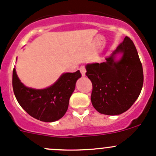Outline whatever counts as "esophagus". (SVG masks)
Instances as JSON below:
<instances>
[{"label":"esophagus","instance_id":"1","mask_svg":"<svg viewBox=\"0 0 156 156\" xmlns=\"http://www.w3.org/2000/svg\"><path fill=\"white\" fill-rule=\"evenodd\" d=\"M80 71H81L82 76H85L86 69H85V66H81L80 67Z\"/></svg>","mask_w":156,"mask_h":156}]
</instances>
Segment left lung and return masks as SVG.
Returning <instances> with one entry per match:
<instances>
[{
    "label": "left lung",
    "instance_id": "left-lung-1",
    "mask_svg": "<svg viewBox=\"0 0 156 156\" xmlns=\"http://www.w3.org/2000/svg\"><path fill=\"white\" fill-rule=\"evenodd\" d=\"M122 53L119 61L116 54ZM106 62L87 64L86 75L92 82L91 103L97 112L116 115L131 107L144 84L143 66L137 50L130 37H125Z\"/></svg>",
    "mask_w": 156,
    "mask_h": 156
}]
</instances>
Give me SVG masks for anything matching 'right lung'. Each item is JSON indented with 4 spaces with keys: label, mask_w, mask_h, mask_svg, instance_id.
I'll return each instance as SVG.
<instances>
[{
    "label": "right lung",
    "mask_w": 156,
    "mask_h": 156,
    "mask_svg": "<svg viewBox=\"0 0 156 156\" xmlns=\"http://www.w3.org/2000/svg\"><path fill=\"white\" fill-rule=\"evenodd\" d=\"M81 77L79 70L64 73L50 87L45 89L27 87L12 71V89L22 108L31 117L45 122H53L63 117L69 107L75 83Z\"/></svg>",
    "instance_id": "obj_1"
}]
</instances>
